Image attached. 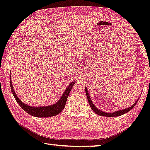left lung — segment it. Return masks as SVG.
Returning a JSON list of instances; mask_svg holds the SVG:
<instances>
[{"instance_id": "obj_1", "label": "left lung", "mask_w": 150, "mask_h": 150, "mask_svg": "<svg viewBox=\"0 0 150 150\" xmlns=\"http://www.w3.org/2000/svg\"><path fill=\"white\" fill-rule=\"evenodd\" d=\"M85 91H86V96H87V98H88V101L89 104V106H90L92 110L94 112H96V114L98 115L103 116H106V117H116V116H121L122 115L125 114V113L129 112L131 110H132V109L136 105V104H137V102L138 101V99H138L137 101H136L134 103V104H133V105L131 106V107H129L128 108H125V109H124V110H121L117 111H115V112H104V111H103L100 110H99L98 108H96V106H94V104H93V103L91 100V98L89 96L88 89L86 88V87L85 88Z\"/></svg>"}]
</instances>
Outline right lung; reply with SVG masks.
<instances>
[{
  "label": "right lung",
  "mask_w": 150,
  "mask_h": 150,
  "mask_svg": "<svg viewBox=\"0 0 150 150\" xmlns=\"http://www.w3.org/2000/svg\"><path fill=\"white\" fill-rule=\"evenodd\" d=\"M10 72V85H11V89L12 93L13 94V97L15 98V99L17 103L19 104V106L23 109V110L28 112V114L35 116L38 117H47L56 116L64 110L65 107V104L67 101V99L68 96L71 92V90L72 88V86L76 83V82H72L67 86L66 89H65L64 93L62 94V96L59 99L57 102L54 103L53 104L49 106H38V107H34L28 105V104H25L22 102L21 99L17 97V94H16L14 89L13 88V86L12 83V79H11V72Z\"/></svg>",
  "instance_id": "right-lung-1"
}]
</instances>
